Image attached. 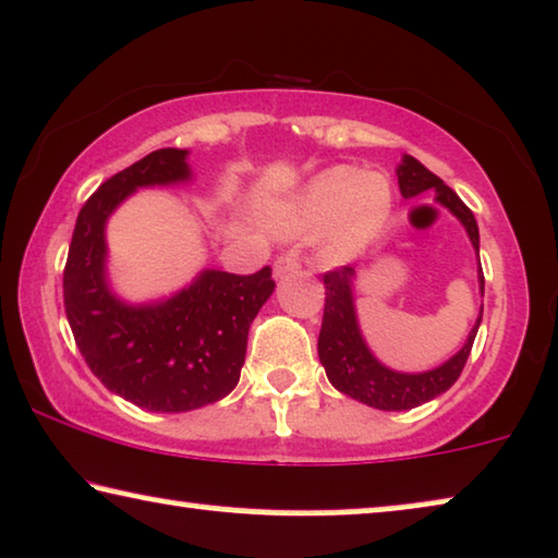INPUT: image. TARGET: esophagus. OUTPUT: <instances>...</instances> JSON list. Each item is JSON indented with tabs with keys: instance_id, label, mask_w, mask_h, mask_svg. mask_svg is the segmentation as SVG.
<instances>
[{
	"instance_id": "esophagus-1",
	"label": "esophagus",
	"mask_w": 558,
	"mask_h": 558,
	"mask_svg": "<svg viewBox=\"0 0 558 558\" xmlns=\"http://www.w3.org/2000/svg\"><path fill=\"white\" fill-rule=\"evenodd\" d=\"M296 269H302V264L294 254H281V256H277V262H274V277L277 279L287 277V274H292Z\"/></svg>"
}]
</instances>
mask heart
Wrapping results in <instances>:
<instances>
[{"label":"heart","instance_id":"b5f03b06","mask_svg":"<svg viewBox=\"0 0 558 558\" xmlns=\"http://www.w3.org/2000/svg\"><path fill=\"white\" fill-rule=\"evenodd\" d=\"M391 208L393 190L386 174L338 165L319 172L292 203L279 208L274 226L284 235L323 233V256L342 264L371 246Z\"/></svg>","mask_w":558,"mask_h":558}]
</instances>
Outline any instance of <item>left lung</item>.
I'll use <instances>...</instances> for the list:
<instances>
[{"instance_id": "1", "label": "left lung", "mask_w": 558, "mask_h": 558, "mask_svg": "<svg viewBox=\"0 0 558 558\" xmlns=\"http://www.w3.org/2000/svg\"><path fill=\"white\" fill-rule=\"evenodd\" d=\"M399 187L403 197H414L424 190H437V201L454 213L468 228V235L472 246L480 254V231L477 220L472 210L460 201V195L452 187H447L437 174L426 170V167L414 157H403L399 165ZM353 266H340V269L325 271V312H323V327H319L317 353L319 363L325 365L327 378L330 384L342 391L350 399L368 403L373 409L380 411H407L422 403L432 401L434 396L445 393L468 363L472 342H475L480 319V312L475 327H472L468 342L454 357H449L439 368L426 373H396L386 365H380L371 350L365 348L357 330L355 307H353ZM480 289L485 292V277L483 266H480Z\"/></svg>"}]
</instances>
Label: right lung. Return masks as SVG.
<instances>
[{
	"instance_id": "add662e5",
	"label": "right lung",
	"mask_w": 558,
	"mask_h": 558,
	"mask_svg": "<svg viewBox=\"0 0 558 558\" xmlns=\"http://www.w3.org/2000/svg\"><path fill=\"white\" fill-rule=\"evenodd\" d=\"M185 149H157L104 182L75 220L63 271V302L75 345L94 376L162 414L216 403L239 384L248 327L274 292L271 269L228 274L208 269L167 302H119L106 287L104 226L136 187L190 178Z\"/></svg>"
}]
</instances>
